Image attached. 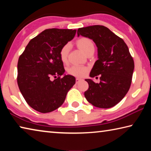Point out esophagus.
<instances>
[{
    "label": "esophagus",
    "instance_id": "obj_1",
    "mask_svg": "<svg viewBox=\"0 0 151 151\" xmlns=\"http://www.w3.org/2000/svg\"><path fill=\"white\" fill-rule=\"evenodd\" d=\"M82 81V79H81V78H76V83L77 84V83H78L80 81Z\"/></svg>",
    "mask_w": 151,
    "mask_h": 151
}]
</instances>
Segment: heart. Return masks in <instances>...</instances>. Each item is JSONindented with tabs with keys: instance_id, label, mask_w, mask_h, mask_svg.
I'll return each instance as SVG.
<instances>
[{
	"instance_id": "heart-1",
	"label": "heart",
	"mask_w": 151,
	"mask_h": 151,
	"mask_svg": "<svg viewBox=\"0 0 151 151\" xmlns=\"http://www.w3.org/2000/svg\"><path fill=\"white\" fill-rule=\"evenodd\" d=\"M76 45L84 52L88 55L91 53H93L94 50V43L92 40L86 37H81L76 40ZM70 51V45L68 44L65 45L60 48L59 52V57L60 60L64 64L67 63L68 56ZM68 73L70 75L75 77L81 78L86 75L88 72V68L85 66H72L67 70Z\"/></svg>"
}]
</instances>
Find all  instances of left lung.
<instances>
[{"mask_svg": "<svg viewBox=\"0 0 151 151\" xmlns=\"http://www.w3.org/2000/svg\"><path fill=\"white\" fill-rule=\"evenodd\" d=\"M77 35L92 39L98 48L99 59L90 76L97 78L99 75L100 83L85 79L88 84L85 98L98 108H111L124 98L131 85L134 64L129 48L121 38L102 25L80 28Z\"/></svg>", "mask_w": 151, "mask_h": 151, "instance_id": "left-lung-1", "label": "left lung"}]
</instances>
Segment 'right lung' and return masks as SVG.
Wrapping results in <instances>:
<instances>
[{
	"instance_id": "add662e5",
	"label": "right lung",
	"mask_w": 151,
	"mask_h": 151,
	"mask_svg": "<svg viewBox=\"0 0 151 151\" xmlns=\"http://www.w3.org/2000/svg\"><path fill=\"white\" fill-rule=\"evenodd\" d=\"M76 30L46 29L30 40L18 61L17 83L29 105L42 113L52 112L63 104L75 78L64 75L59 57L63 46L72 40ZM55 78L53 81L52 78Z\"/></svg>"
}]
</instances>
